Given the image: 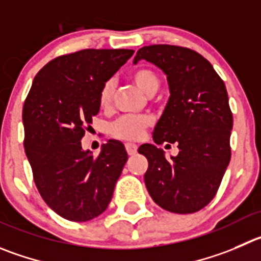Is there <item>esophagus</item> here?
<instances>
[{"label":"esophagus","instance_id":"esophagus-1","mask_svg":"<svg viewBox=\"0 0 261 261\" xmlns=\"http://www.w3.org/2000/svg\"><path fill=\"white\" fill-rule=\"evenodd\" d=\"M137 145H135V143H125V150L128 152V155H135L137 152Z\"/></svg>","mask_w":261,"mask_h":261}]
</instances>
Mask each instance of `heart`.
<instances>
[{"mask_svg":"<svg viewBox=\"0 0 261 261\" xmlns=\"http://www.w3.org/2000/svg\"><path fill=\"white\" fill-rule=\"evenodd\" d=\"M133 83L147 95H153L160 88V76L151 68H138L130 73ZM114 96V84L105 82L98 91V105L101 109H109ZM152 124L148 115H125L114 121L110 126L113 137L123 141H138L143 137L146 129Z\"/></svg>","mask_w":261,"mask_h":261,"instance_id":"obj_1","label":"heart"}]
</instances>
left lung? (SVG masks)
Instances as JSON below:
<instances>
[{
  "mask_svg": "<svg viewBox=\"0 0 261 261\" xmlns=\"http://www.w3.org/2000/svg\"><path fill=\"white\" fill-rule=\"evenodd\" d=\"M141 59L166 74L170 89L169 101L153 129V142L177 143L179 148L172 160H166L155 145L138 148L148 161L146 187L163 209L196 213L215 197L230 160L233 116L227 88L212 64L187 47L145 46L133 63Z\"/></svg>",
  "mask_w": 261,
  "mask_h": 261,
  "instance_id": "1",
  "label": "left lung"
}]
</instances>
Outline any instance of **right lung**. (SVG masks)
Segmentation results:
<instances>
[{
  "label": "right lung",
  "instance_id": "right-lung-1",
  "mask_svg": "<svg viewBox=\"0 0 261 261\" xmlns=\"http://www.w3.org/2000/svg\"><path fill=\"white\" fill-rule=\"evenodd\" d=\"M133 54L87 48L58 56L37 73L24 102V148L37 190L71 222L105 212L128 160L119 141H108L98 156L83 151L81 141L100 111L101 86Z\"/></svg>",
  "mask_w": 261,
  "mask_h": 261
}]
</instances>
